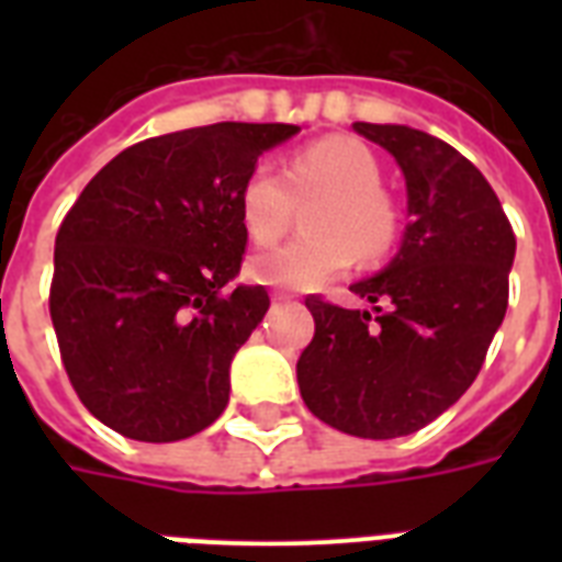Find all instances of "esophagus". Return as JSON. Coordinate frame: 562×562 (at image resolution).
<instances>
[{
  "mask_svg": "<svg viewBox=\"0 0 562 562\" xmlns=\"http://www.w3.org/2000/svg\"><path fill=\"white\" fill-rule=\"evenodd\" d=\"M291 297H294L291 291H282V289H273V291H271V300H273V303H289Z\"/></svg>",
  "mask_w": 562,
  "mask_h": 562,
  "instance_id": "34e87169",
  "label": "esophagus"
}]
</instances>
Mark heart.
Listing matches in <instances>:
<instances>
[{"instance_id":"1","label":"heart","mask_w":562,"mask_h":562,"mask_svg":"<svg viewBox=\"0 0 562 562\" xmlns=\"http://www.w3.org/2000/svg\"><path fill=\"white\" fill-rule=\"evenodd\" d=\"M382 171L364 145L329 136L300 148L282 166H254L238 189V215L256 245H273L289 233L297 206L306 233L285 247L254 256L247 277L280 289H317L341 277L359 256L382 262L400 238V212L382 187Z\"/></svg>"}]
</instances>
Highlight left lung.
Returning <instances> with one entry per match:
<instances>
[{"label": "left lung", "mask_w": 562, "mask_h": 562, "mask_svg": "<svg viewBox=\"0 0 562 562\" xmlns=\"http://www.w3.org/2000/svg\"><path fill=\"white\" fill-rule=\"evenodd\" d=\"M405 175L400 254L350 285L375 312L308 294L315 338L297 361L300 396L344 435L419 431L475 382L507 312L516 236L484 175L452 145L405 125L356 122Z\"/></svg>", "instance_id": "1"}]
</instances>
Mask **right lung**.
Returning a JSON list of instances; mask_svg holds the SVG:
<instances>
[{
    "instance_id": "1",
    "label": "right lung",
    "mask_w": 562,
    "mask_h": 562,
    "mask_svg": "<svg viewBox=\"0 0 562 562\" xmlns=\"http://www.w3.org/2000/svg\"><path fill=\"white\" fill-rule=\"evenodd\" d=\"M297 131L218 122L151 136L66 212L48 312L66 375L104 426L175 443L227 408L229 361L271 306L262 285L227 289L247 247L238 189Z\"/></svg>"
}]
</instances>
